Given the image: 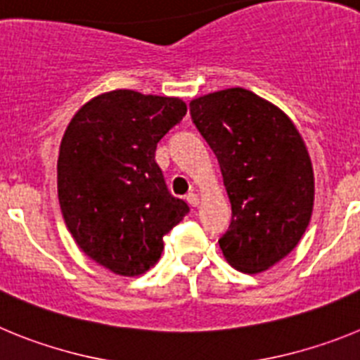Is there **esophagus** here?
I'll return each instance as SVG.
<instances>
[{
  "instance_id": "obj_1",
  "label": "esophagus",
  "mask_w": 360,
  "mask_h": 360,
  "mask_svg": "<svg viewBox=\"0 0 360 360\" xmlns=\"http://www.w3.org/2000/svg\"><path fill=\"white\" fill-rule=\"evenodd\" d=\"M186 198H187V202H189L191 205H193V207H196V205H198V203H200V196L196 195V193H189V195H187Z\"/></svg>"
}]
</instances>
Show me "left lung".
<instances>
[{"label":"left lung","instance_id":"left-lung-1","mask_svg":"<svg viewBox=\"0 0 360 360\" xmlns=\"http://www.w3.org/2000/svg\"><path fill=\"white\" fill-rule=\"evenodd\" d=\"M191 115L218 157L232 205L219 249L245 274L269 270L295 249L314 209V167L290 117L245 88L191 101Z\"/></svg>","mask_w":360,"mask_h":360}]
</instances>
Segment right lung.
<instances>
[{"label": "right lung", "mask_w": 360, "mask_h": 360, "mask_svg": "<svg viewBox=\"0 0 360 360\" xmlns=\"http://www.w3.org/2000/svg\"><path fill=\"white\" fill-rule=\"evenodd\" d=\"M187 113L180 97L113 90L72 117L57 158V195L79 249L119 276L160 259L164 236L189 205L165 187L155 160L162 136Z\"/></svg>", "instance_id": "1"}]
</instances>
